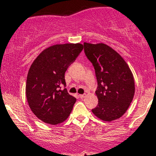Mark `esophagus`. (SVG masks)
Listing matches in <instances>:
<instances>
[{
  "label": "esophagus",
  "instance_id": "1",
  "mask_svg": "<svg viewBox=\"0 0 156 156\" xmlns=\"http://www.w3.org/2000/svg\"><path fill=\"white\" fill-rule=\"evenodd\" d=\"M85 94H79V97H80V98H81V99H83V98H85Z\"/></svg>",
  "mask_w": 156,
  "mask_h": 156
}]
</instances>
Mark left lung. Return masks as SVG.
Wrapping results in <instances>:
<instances>
[{
	"instance_id": "8db88e82",
	"label": "left lung",
	"mask_w": 156,
	"mask_h": 156,
	"mask_svg": "<svg viewBox=\"0 0 156 156\" xmlns=\"http://www.w3.org/2000/svg\"><path fill=\"white\" fill-rule=\"evenodd\" d=\"M84 53L95 71L98 104L93 114L103 121L119 119L133 101L135 85L129 67L119 53L106 44L84 42Z\"/></svg>"
}]
</instances>
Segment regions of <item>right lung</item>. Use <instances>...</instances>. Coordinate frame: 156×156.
Masks as SVG:
<instances>
[{
    "instance_id": "obj_1",
    "label": "right lung",
    "mask_w": 156,
    "mask_h": 156,
    "mask_svg": "<svg viewBox=\"0 0 156 156\" xmlns=\"http://www.w3.org/2000/svg\"><path fill=\"white\" fill-rule=\"evenodd\" d=\"M81 44H55L34 60L27 76L26 93L32 112L44 122L57 125L67 119L76 99L68 94L64 74L83 50Z\"/></svg>"
}]
</instances>
